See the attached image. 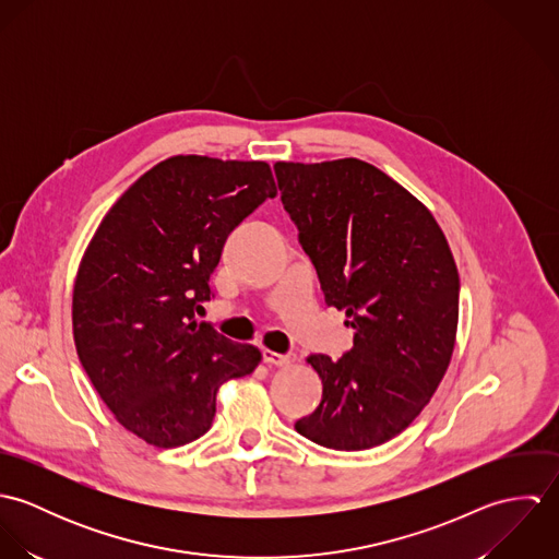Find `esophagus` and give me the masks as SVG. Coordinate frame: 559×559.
I'll return each mask as SVG.
<instances>
[{
  "instance_id": "1",
  "label": "esophagus",
  "mask_w": 559,
  "mask_h": 559,
  "mask_svg": "<svg viewBox=\"0 0 559 559\" xmlns=\"http://www.w3.org/2000/svg\"><path fill=\"white\" fill-rule=\"evenodd\" d=\"M262 359H264V364H269V366H290V364L295 361V355H282V353H275V350L264 348V350H262Z\"/></svg>"
}]
</instances>
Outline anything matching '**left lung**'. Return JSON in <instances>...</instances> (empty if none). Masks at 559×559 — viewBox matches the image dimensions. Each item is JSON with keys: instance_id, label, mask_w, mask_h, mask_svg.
<instances>
[{"instance_id": "1", "label": "left lung", "mask_w": 559, "mask_h": 559, "mask_svg": "<svg viewBox=\"0 0 559 559\" xmlns=\"http://www.w3.org/2000/svg\"><path fill=\"white\" fill-rule=\"evenodd\" d=\"M275 176L324 304L355 329L340 359L308 357L322 400L295 428L331 450L381 445L421 413L450 366L461 290L452 249L432 213L366 160H277Z\"/></svg>"}]
</instances>
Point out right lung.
Returning a JSON list of instances; mask_svg holds the SVG:
<instances>
[{
    "instance_id": "obj_1",
    "label": "right lung",
    "mask_w": 559,
    "mask_h": 559,
    "mask_svg": "<svg viewBox=\"0 0 559 559\" xmlns=\"http://www.w3.org/2000/svg\"><path fill=\"white\" fill-rule=\"evenodd\" d=\"M275 180L264 160L178 155L142 174L107 211L73 288L81 366L114 417L155 448L202 437L219 388L262 355L198 322L224 242Z\"/></svg>"
}]
</instances>
